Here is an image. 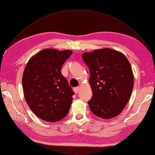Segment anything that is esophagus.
Returning a JSON list of instances; mask_svg holds the SVG:
<instances>
[{"mask_svg": "<svg viewBox=\"0 0 155 155\" xmlns=\"http://www.w3.org/2000/svg\"><path fill=\"white\" fill-rule=\"evenodd\" d=\"M79 90H80V87H75V88L73 89V91H74V92H75L76 94H77V93H78V92L79 91Z\"/></svg>", "mask_w": 155, "mask_h": 155, "instance_id": "34e87169", "label": "esophagus"}]
</instances>
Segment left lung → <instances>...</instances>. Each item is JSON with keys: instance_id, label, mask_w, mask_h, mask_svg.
<instances>
[{"instance_id": "8db88e82", "label": "left lung", "mask_w": 155, "mask_h": 155, "mask_svg": "<svg viewBox=\"0 0 155 155\" xmlns=\"http://www.w3.org/2000/svg\"><path fill=\"white\" fill-rule=\"evenodd\" d=\"M82 56L91 74V111L104 119L118 116L133 90L134 75L129 61L124 54L110 48L84 52Z\"/></svg>"}]
</instances>
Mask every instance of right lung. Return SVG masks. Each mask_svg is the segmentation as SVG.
I'll list each match as a JSON object with an SVG mask.
<instances>
[{
    "label": "right lung",
    "instance_id": "1",
    "mask_svg": "<svg viewBox=\"0 0 155 155\" xmlns=\"http://www.w3.org/2000/svg\"><path fill=\"white\" fill-rule=\"evenodd\" d=\"M70 50L45 49L32 56L23 71L22 83L26 103L36 116L56 122L68 114L74 94L61 67Z\"/></svg>",
    "mask_w": 155,
    "mask_h": 155
}]
</instances>
